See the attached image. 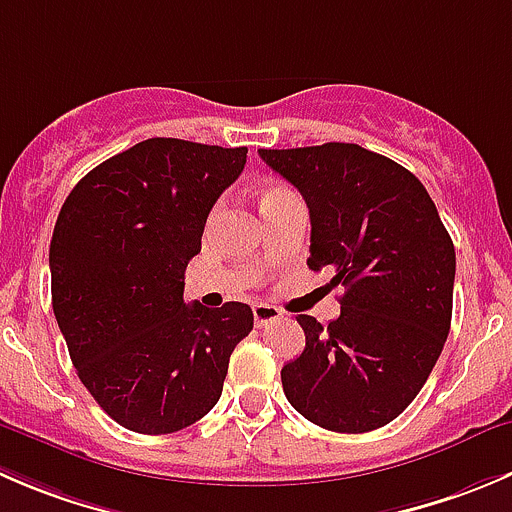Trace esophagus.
<instances>
[{"instance_id":"1","label":"esophagus","mask_w":512,"mask_h":512,"mask_svg":"<svg viewBox=\"0 0 512 512\" xmlns=\"http://www.w3.org/2000/svg\"><path fill=\"white\" fill-rule=\"evenodd\" d=\"M252 315H255V325L257 327H267L270 322L280 320L282 317V310L275 305H267V302H257L255 307H252Z\"/></svg>"}]
</instances>
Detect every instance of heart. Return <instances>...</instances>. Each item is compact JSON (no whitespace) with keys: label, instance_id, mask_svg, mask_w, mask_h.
<instances>
[{"label":"heart","instance_id":"heart-1","mask_svg":"<svg viewBox=\"0 0 512 512\" xmlns=\"http://www.w3.org/2000/svg\"><path fill=\"white\" fill-rule=\"evenodd\" d=\"M287 195H292V192L287 190V187H282V185H267L265 190H262V195H260V205H267V202L282 200V197H287Z\"/></svg>","mask_w":512,"mask_h":512}]
</instances>
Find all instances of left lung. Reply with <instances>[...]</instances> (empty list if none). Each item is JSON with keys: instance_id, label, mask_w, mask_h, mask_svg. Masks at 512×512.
<instances>
[{"instance_id": "8db88e82", "label": "left lung", "mask_w": 512, "mask_h": 512, "mask_svg": "<svg viewBox=\"0 0 512 512\" xmlns=\"http://www.w3.org/2000/svg\"><path fill=\"white\" fill-rule=\"evenodd\" d=\"M310 210V270L342 285L340 317L300 315L305 350L282 367L310 423L367 433L398 418L433 372L453 317L455 247L423 182L347 142L260 150Z\"/></svg>"}]
</instances>
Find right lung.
I'll return each mask as SVG.
<instances>
[{
	"instance_id": "obj_1",
	"label": "right lung",
	"mask_w": 512,
	"mask_h": 512,
	"mask_svg": "<svg viewBox=\"0 0 512 512\" xmlns=\"http://www.w3.org/2000/svg\"><path fill=\"white\" fill-rule=\"evenodd\" d=\"M247 147L152 137L64 200L49 245L52 307L77 375L122 428L167 435L205 418L252 330L245 302L185 305L187 262Z\"/></svg>"
}]
</instances>
